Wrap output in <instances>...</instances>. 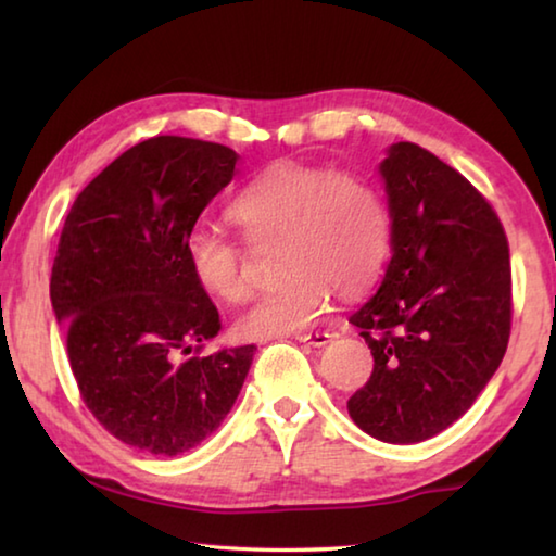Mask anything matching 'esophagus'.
I'll return each instance as SVG.
<instances>
[{
	"mask_svg": "<svg viewBox=\"0 0 556 556\" xmlns=\"http://www.w3.org/2000/svg\"><path fill=\"white\" fill-rule=\"evenodd\" d=\"M296 341H299V343H308V345H314V348H321V345H326L328 341H331V333H328V331L296 333Z\"/></svg>",
	"mask_w": 556,
	"mask_h": 556,
	"instance_id": "1",
	"label": "esophagus"
}]
</instances>
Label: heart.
Instances as JSON below:
<instances>
[{
	"label": "heart",
	"mask_w": 556,
	"mask_h": 556,
	"mask_svg": "<svg viewBox=\"0 0 556 556\" xmlns=\"http://www.w3.org/2000/svg\"><path fill=\"white\" fill-rule=\"evenodd\" d=\"M230 215L252 240L281 235V271L289 275L242 312L238 326L250 338L306 331L321 321L333 287L361 294L388 262L392 220L382 193L328 166L279 162L242 188ZM186 262L211 296L235 301L248 289L242 250L211 228L188 235Z\"/></svg>",
	"instance_id": "obj_1"
}]
</instances>
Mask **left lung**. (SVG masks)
Segmentation results:
<instances>
[{
    "label": "left lung",
    "mask_w": 556,
    "mask_h": 556,
    "mask_svg": "<svg viewBox=\"0 0 556 556\" xmlns=\"http://www.w3.org/2000/svg\"><path fill=\"white\" fill-rule=\"evenodd\" d=\"M380 174L392 257L351 316L375 365L348 412L365 434L417 444L464 417L503 361L510 248L491 203L419 144H392Z\"/></svg>",
    "instance_id": "1"
}]
</instances>
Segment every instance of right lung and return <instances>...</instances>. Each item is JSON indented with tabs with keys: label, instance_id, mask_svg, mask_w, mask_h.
I'll return each mask as SVG.
<instances>
[{
	"label": "right lung",
	"instance_id": "obj_1",
	"mask_svg": "<svg viewBox=\"0 0 556 556\" xmlns=\"http://www.w3.org/2000/svg\"><path fill=\"white\" fill-rule=\"evenodd\" d=\"M238 159L203 139L152 137L92 178L63 225L51 304L80 397L112 437L147 454L176 456L211 437L257 351L176 361L220 331L186 238Z\"/></svg>",
	"mask_w": 556,
	"mask_h": 556
}]
</instances>
